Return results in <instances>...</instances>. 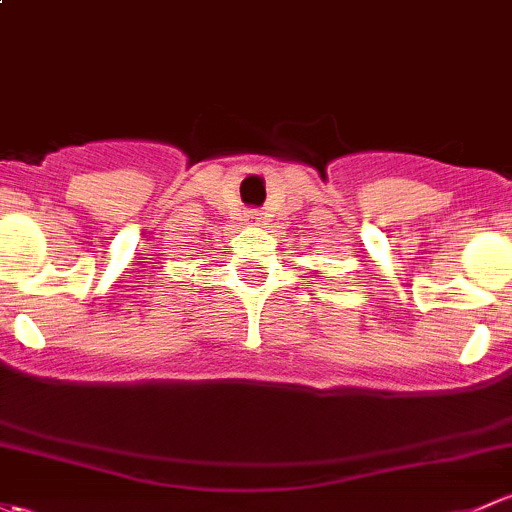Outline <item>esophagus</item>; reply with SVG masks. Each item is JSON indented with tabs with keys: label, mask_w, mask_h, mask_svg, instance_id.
<instances>
[{
	"label": "esophagus",
	"mask_w": 512,
	"mask_h": 512,
	"mask_svg": "<svg viewBox=\"0 0 512 512\" xmlns=\"http://www.w3.org/2000/svg\"><path fill=\"white\" fill-rule=\"evenodd\" d=\"M247 220H250V223H257V220H262V218H260V213L252 211L250 215H247Z\"/></svg>",
	"instance_id": "esophagus-1"
}]
</instances>
